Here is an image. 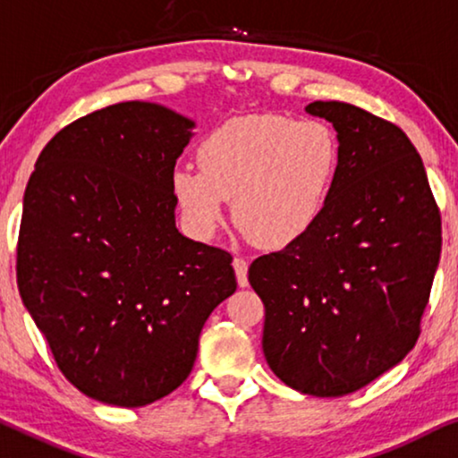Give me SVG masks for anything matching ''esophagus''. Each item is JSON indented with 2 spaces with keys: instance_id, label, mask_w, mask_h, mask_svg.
<instances>
[{
  "instance_id": "esophagus-1",
  "label": "esophagus",
  "mask_w": 458,
  "mask_h": 458,
  "mask_svg": "<svg viewBox=\"0 0 458 458\" xmlns=\"http://www.w3.org/2000/svg\"><path fill=\"white\" fill-rule=\"evenodd\" d=\"M233 266H234V272H236V280H239V286H247L249 284V278H247L249 264H247V259L234 258Z\"/></svg>"
}]
</instances>
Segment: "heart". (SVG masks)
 <instances>
[{
    "label": "heart",
    "mask_w": 458,
    "mask_h": 458,
    "mask_svg": "<svg viewBox=\"0 0 458 458\" xmlns=\"http://www.w3.org/2000/svg\"><path fill=\"white\" fill-rule=\"evenodd\" d=\"M341 146L320 119L251 114L207 133L194 169H175L172 188L199 236L216 234L225 200L245 234L284 249L318 224L337 180Z\"/></svg>",
    "instance_id": "heart-1"
}]
</instances>
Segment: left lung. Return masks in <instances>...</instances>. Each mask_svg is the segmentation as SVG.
<instances>
[{
	"label": "left lung",
	"instance_id": "obj_1",
	"mask_svg": "<svg viewBox=\"0 0 458 458\" xmlns=\"http://www.w3.org/2000/svg\"><path fill=\"white\" fill-rule=\"evenodd\" d=\"M306 111L337 130V180L318 224L255 259L249 283L266 308L261 347L274 375L301 394L337 398L369 386L417 344L442 217L398 125L335 100Z\"/></svg>",
	"mask_w": 458,
	"mask_h": 458
}]
</instances>
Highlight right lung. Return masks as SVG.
I'll return each instance as SVG.
<instances>
[{"label": "right lung", "mask_w": 458, "mask_h": 458, "mask_svg": "<svg viewBox=\"0 0 458 458\" xmlns=\"http://www.w3.org/2000/svg\"><path fill=\"white\" fill-rule=\"evenodd\" d=\"M192 127L152 102L100 108L46 144L24 191L22 303L60 373L105 404L180 387L205 320L236 291L233 255L175 228L172 175Z\"/></svg>", "instance_id": "add662e5"}]
</instances>
